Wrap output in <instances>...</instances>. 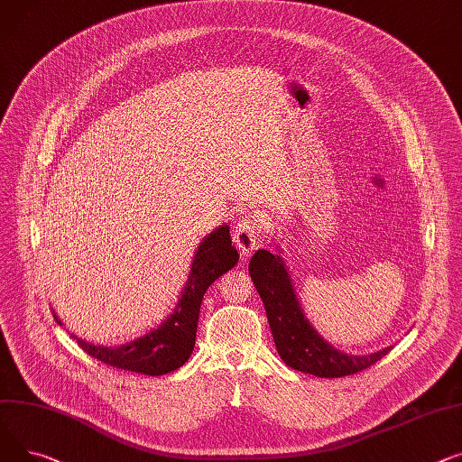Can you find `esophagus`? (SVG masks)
I'll list each match as a JSON object with an SVG mask.
<instances>
[{"instance_id":"1","label":"esophagus","mask_w":462,"mask_h":462,"mask_svg":"<svg viewBox=\"0 0 462 462\" xmlns=\"http://www.w3.org/2000/svg\"><path fill=\"white\" fill-rule=\"evenodd\" d=\"M259 233H261V226H259V220L254 218V216H244L240 224L235 227L233 240L244 257H250L257 248Z\"/></svg>"}]
</instances>
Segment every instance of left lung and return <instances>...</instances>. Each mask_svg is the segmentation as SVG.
I'll list each match as a JSON object with an SVG mask.
<instances>
[{
	"label": "left lung",
	"mask_w": 462,
	"mask_h": 462,
	"mask_svg": "<svg viewBox=\"0 0 462 462\" xmlns=\"http://www.w3.org/2000/svg\"><path fill=\"white\" fill-rule=\"evenodd\" d=\"M280 254L257 250L248 270L264 304L278 355L289 367L320 378H337L364 371L388 355L392 346L371 355H346L324 339L306 317Z\"/></svg>",
	"instance_id": "obj_1"
}]
</instances>
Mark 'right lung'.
<instances>
[{"label": "right lung", "instance_id": "obj_1", "mask_svg": "<svg viewBox=\"0 0 462 462\" xmlns=\"http://www.w3.org/2000/svg\"><path fill=\"white\" fill-rule=\"evenodd\" d=\"M238 263V252L231 244L229 226L208 233L196 250L184 289L173 313L149 334L125 345H95L70 334L76 343L93 358L132 373L160 376L182 367L196 345V332L203 294L227 270ZM56 320L60 317L53 313Z\"/></svg>", "mask_w": 462, "mask_h": 462}]
</instances>
